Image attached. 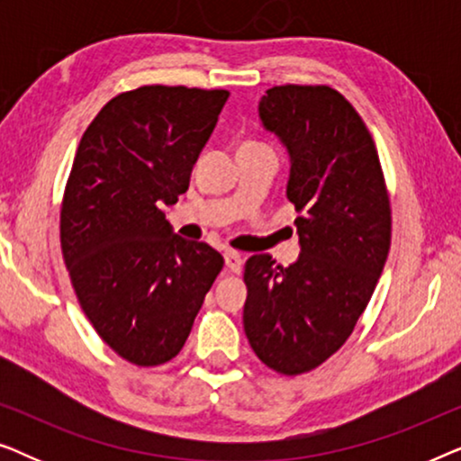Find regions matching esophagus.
I'll return each mask as SVG.
<instances>
[{
	"instance_id": "1",
	"label": "esophagus",
	"mask_w": 461,
	"mask_h": 461,
	"mask_svg": "<svg viewBox=\"0 0 461 461\" xmlns=\"http://www.w3.org/2000/svg\"><path fill=\"white\" fill-rule=\"evenodd\" d=\"M224 262H226V268H229L230 273H239V270L243 268V256L235 249L224 251Z\"/></svg>"
}]
</instances>
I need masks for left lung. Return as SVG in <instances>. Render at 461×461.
Here are the masks:
<instances>
[{"label": "left lung", "mask_w": 461, "mask_h": 461, "mask_svg": "<svg viewBox=\"0 0 461 461\" xmlns=\"http://www.w3.org/2000/svg\"><path fill=\"white\" fill-rule=\"evenodd\" d=\"M262 125L287 149V199L300 213V258L251 256L243 327L258 358L283 375L325 363L367 308L390 249L393 216L367 125L330 86H275Z\"/></svg>", "instance_id": "obj_1"}]
</instances>
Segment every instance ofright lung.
Returning <instances> with one entry per match:
<instances>
[{
  "mask_svg": "<svg viewBox=\"0 0 461 461\" xmlns=\"http://www.w3.org/2000/svg\"><path fill=\"white\" fill-rule=\"evenodd\" d=\"M229 92L142 86L106 103L81 136L60 245L81 311L119 357L155 367L185 346L224 258L174 235L161 203L188 191Z\"/></svg>",
  "mask_w": 461,
  "mask_h": 461,
  "instance_id": "1",
  "label": "right lung"
}]
</instances>
